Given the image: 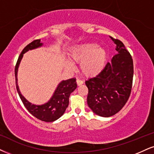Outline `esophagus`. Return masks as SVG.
Here are the masks:
<instances>
[{"instance_id":"1","label":"esophagus","mask_w":154,"mask_h":154,"mask_svg":"<svg viewBox=\"0 0 154 154\" xmlns=\"http://www.w3.org/2000/svg\"><path fill=\"white\" fill-rule=\"evenodd\" d=\"M76 83H77V85L78 86H81V85H82L83 83V81L82 80H81V79H77L76 80Z\"/></svg>"}]
</instances>
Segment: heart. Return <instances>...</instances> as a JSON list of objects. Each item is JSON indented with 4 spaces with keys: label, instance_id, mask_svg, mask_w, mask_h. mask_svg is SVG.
<instances>
[{
    "label": "heart",
    "instance_id": "heart-1",
    "mask_svg": "<svg viewBox=\"0 0 154 154\" xmlns=\"http://www.w3.org/2000/svg\"><path fill=\"white\" fill-rule=\"evenodd\" d=\"M70 56L75 61L82 62L81 69L84 75L94 76L103 69L107 54L105 49L96 43H86L73 48ZM67 65L73 66L71 62H68Z\"/></svg>",
    "mask_w": 154,
    "mask_h": 154
}]
</instances>
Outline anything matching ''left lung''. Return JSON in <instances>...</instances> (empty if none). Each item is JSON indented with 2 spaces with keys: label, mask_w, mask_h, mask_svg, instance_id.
Here are the masks:
<instances>
[{
  "label": "left lung",
  "mask_w": 154,
  "mask_h": 154,
  "mask_svg": "<svg viewBox=\"0 0 154 154\" xmlns=\"http://www.w3.org/2000/svg\"><path fill=\"white\" fill-rule=\"evenodd\" d=\"M110 38L116 45L118 54L97 75L86 81L89 108L103 117L115 115L126 103L134 76V63L130 53L120 40Z\"/></svg>",
  "instance_id": "obj_1"
}]
</instances>
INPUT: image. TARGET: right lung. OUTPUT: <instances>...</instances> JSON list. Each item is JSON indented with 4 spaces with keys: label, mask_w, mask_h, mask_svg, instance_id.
<instances>
[{
    "label": "right lung",
    "mask_w": 154,
    "mask_h": 154,
    "mask_svg": "<svg viewBox=\"0 0 154 154\" xmlns=\"http://www.w3.org/2000/svg\"><path fill=\"white\" fill-rule=\"evenodd\" d=\"M42 45L43 43H41V39L34 40L33 41L26 45L22 51L21 54H20L18 59L17 60L16 67H15L16 85L17 91H18L19 96L26 109L33 116L37 118L39 120L45 121V122H53V121L59 119L63 114L64 112L66 111V108L68 106L70 94L77 88L76 81H75V78L61 81L57 87L54 96H52L50 100L48 103L41 106L33 105L28 102L20 94L18 86L17 84V72H18L19 63L22 59L23 54L28 51L36 48L38 47L41 46Z\"/></svg>",
    "instance_id": "1"
}]
</instances>
